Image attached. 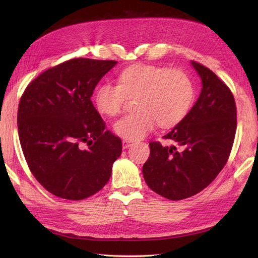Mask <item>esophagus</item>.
Segmentation results:
<instances>
[{"instance_id":"34e87169","label":"esophagus","mask_w":258,"mask_h":258,"mask_svg":"<svg viewBox=\"0 0 258 258\" xmlns=\"http://www.w3.org/2000/svg\"><path fill=\"white\" fill-rule=\"evenodd\" d=\"M132 144H134V141H130V140H122V147L124 150L128 148L129 146H131Z\"/></svg>"}]
</instances>
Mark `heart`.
I'll list each match as a JSON object with an SVG mask.
<instances>
[{
	"label": "heart",
	"instance_id": "obj_1",
	"mask_svg": "<svg viewBox=\"0 0 258 258\" xmlns=\"http://www.w3.org/2000/svg\"><path fill=\"white\" fill-rule=\"evenodd\" d=\"M119 85L103 83L97 88L93 102L106 116L119 114L129 98H138L140 111L121 117L114 123V131L124 140H140L158 124L171 128L188 114L194 101L190 77L181 70L137 64L118 75Z\"/></svg>",
	"mask_w": 258,
	"mask_h": 258
}]
</instances>
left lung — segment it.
Masks as SVG:
<instances>
[{"mask_svg": "<svg viewBox=\"0 0 258 258\" xmlns=\"http://www.w3.org/2000/svg\"><path fill=\"white\" fill-rule=\"evenodd\" d=\"M201 80L198 100L185 118L163 137L178 145L150 143L143 176L152 190L170 200L194 196L213 182L227 162L237 128L235 99L218 77L190 62Z\"/></svg>", "mask_w": 258, "mask_h": 258, "instance_id": "8db88e82", "label": "left lung"}]
</instances>
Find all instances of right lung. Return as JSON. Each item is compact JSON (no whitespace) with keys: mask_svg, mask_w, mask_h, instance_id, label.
<instances>
[{"mask_svg":"<svg viewBox=\"0 0 258 258\" xmlns=\"http://www.w3.org/2000/svg\"><path fill=\"white\" fill-rule=\"evenodd\" d=\"M116 64L114 60H69L38 75L23 92L17 115L22 152L31 172L54 196L88 198L111 177L121 140L105 130L91 97Z\"/></svg>","mask_w":258,"mask_h":258,"instance_id":"right-lung-1","label":"right lung"}]
</instances>
